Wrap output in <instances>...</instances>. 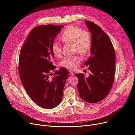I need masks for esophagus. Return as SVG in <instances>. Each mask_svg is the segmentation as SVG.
Masks as SVG:
<instances>
[{
  "instance_id": "obj_1",
  "label": "esophagus",
  "mask_w": 135,
  "mask_h": 135,
  "mask_svg": "<svg viewBox=\"0 0 135 135\" xmlns=\"http://www.w3.org/2000/svg\"><path fill=\"white\" fill-rule=\"evenodd\" d=\"M69 74L71 75H74V73L73 71H69Z\"/></svg>"
}]
</instances>
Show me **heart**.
I'll return each mask as SVG.
<instances>
[{
	"mask_svg": "<svg viewBox=\"0 0 135 135\" xmlns=\"http://www.w3.org/2000/svg\"><path fill=\"white\" fill-rule=\"evenodd\" d=\"M60 39L64 43L73 44L74 52L82 55L88 53L92 45V37L90 32L88 30H82L80 27L73 25L67 26L64 30L60 36ZM51 49L55 56L59 57L62 55V47L58 42H54L52 44ZM81 62V59L79 56H69L61 60L59 65L72 70Z\"/></svg>",
	"mask_w": 135,
	"mask_h": 135,
	"instance_id": "heart-1",
	"label": "heart"
}]
</instances>
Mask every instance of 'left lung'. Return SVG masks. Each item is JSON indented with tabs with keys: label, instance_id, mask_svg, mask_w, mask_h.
I'll return each mask as SVG.
<instances>
[{
	"label": "left lung",
	"instance_id": "1",
	"mask_svg": "<svg viewBox=\"0 0 135 135\" xmlns=\"http://www.w3.org/2000/svg\"><path fill=\"white\" fill-rule=\"evenodd\" d=\"M85 22L92 37L91 54L84 66L91 71L87 78L83 74H75L78 77V91L80 97L90 103L103 100L109 93L114 80L115 53L108 35L97 25Z\"/></svg>",
	"mask_w": 135,
	"mask_h": 135
}]
</instances>
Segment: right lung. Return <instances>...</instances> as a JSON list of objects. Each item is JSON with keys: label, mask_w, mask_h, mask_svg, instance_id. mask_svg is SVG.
Wrapping results in <instances>:
<instances>
[{"label": "right lung", "mask_w": 135, "mask_h": 135, "mask_svg": "<svg viewBox=\"0 0 135 135\" xmlns=\"http://www.w3.org/2000/svg\"><path fill=\"white\" fill-rule=\"evenodd\" d=\"M64 26L47 25L33 28L21 50L18 58V74L21 83L32 100L39 106L51 109L62 101L64 86L69 72L56 68L52 60L51 46L55 37Z\"/></svg>", "instance_id": "obj_1"}]
</instances>
